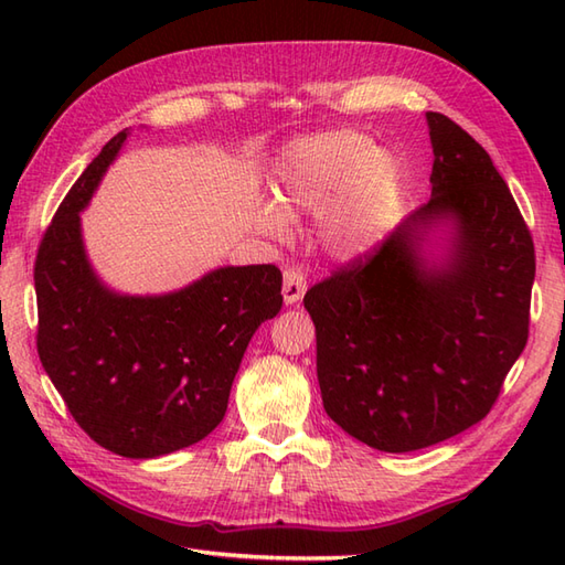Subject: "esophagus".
Listing matches in <instances>:
<instances>
[{
    "instance_id": "34e87169",
    "label": "esophagus",
    "mask_w": 565,
    "mask_h": 565,
    "mask_svg": "<svg viewBox=\"0 0 565 565\" xmlns=\"http://www.w3.org/2000/svg\"><path fill=\"white\" fill-rule=\"evenodd\" d=\"M306 291H308L306 274L296 267H286L284 269V301H286V306L301 303Z\"/></svg>"
}]
</instances>
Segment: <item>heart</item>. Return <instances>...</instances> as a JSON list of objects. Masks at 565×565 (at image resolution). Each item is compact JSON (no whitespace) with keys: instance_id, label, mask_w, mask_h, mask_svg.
I'll use <instances>...</instances> for the list:
<instances>
[{"instance_id":"obj_1","label":"heart","mask_w":565,"mask_h":565,"mask_svg":"<svg viewBox=\"0 0 565 565\" xmlns=\"http://www.w3.org/2000/svg\"><path fill=\"white\" fill-rule=\"evenodd\" d=\"M274 201H259L257 225L284 239L289 218L313 215L318 239L332 257H359L383 235L398 191V162L366 134L322 130L291 142L274 167Z\"/></svg>"}]
</instances>
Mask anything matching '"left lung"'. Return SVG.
<instances>
[{
	"label": "left lung",
	"instance_id": "1",
	"mask_svg": "<svg viewBox=\"0 0 565 565\" xmlns=\"http://www.w3.org/2000/svg\"><path fill=\"white\" fill-rule=\"evenodd\" d=\"M431 199L379 249L310 286L326 413L379 451L431 447L495 405L530 338L534 243L490 154L427 111ZM452 227L429 263L431 226Z\"/></svg>",
	"mask_w": 565,
	"mask_h": 565
}]
</instances>
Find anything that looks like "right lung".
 <instances>
[{
	"label": "right lung",
	"instance_id": "1",
	"mask_svg": "<svg viewBox=\"0 0 565 565\" xmlns=\"http://www.w3.org/2000/svg\"><path fill=\"white\" fill-rule=\"evenodd\" d=\"M126 138L121 130L106 142L41 239L35 344L70 415L99 447L154 459L221 425L252 334L281 310V271L221 267L162 296L104 286L84 252L79 211Z\"/></svg>",
	"mask_w": 565,
	"mask_h": 565
}]
</instances>
